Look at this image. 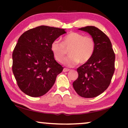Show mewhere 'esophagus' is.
Masks as SVG:
<instances>
[{
	"mask_svg": "<svg viewBox=\"0 0 128 128\" xmlns=\"http://www.w3.org/2000/svg\"><path fill=\"white\" fill-rule=\"evenodd\" d=\"M69 70H70V69H67V68H64V70H63V71H64V72H68V71H69Z\"/></svg>",
	"mask_w": 128,
	"mask_h": 128,
	"instance_id": "34e87169",
	"label": "esophagus"
}]
</instances>
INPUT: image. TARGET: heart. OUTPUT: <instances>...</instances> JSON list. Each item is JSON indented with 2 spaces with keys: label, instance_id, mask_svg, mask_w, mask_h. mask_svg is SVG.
Listing matches in <instances>:
<instances>
[{
  "label": "heart",
  "instance_id": "1",
  "mask_svg": "<svg viewBox=\"0 0 128 128\" xmlns=\"http://www.w3.org/2000/svg\"><path fill=\"white\" fill-rule=\"evenodd\" d=\"M50 48L54 58L59 62L64 60L66 55V50L69 49L70 56L64 60V64L69 67H73L79 62L85 64L92 58L95 51L96 42L92 36L70 32L64 36L62 43L58 40L52 42Z\"/></svg>",
  "mask_w": 128,
  "mask_h": 128
}]
</instances>
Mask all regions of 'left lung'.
I'll return each mask as SVG.
<instances>
[{"instance_id":"1","label":"left lung","mask_w":128,"mask_h":128,"mask_svg":"<svg viewBox=\"0 0 128 128\" xmlns=\"http://www.w3.org/2000/svg\"><path fill=\"white\" fill-rule=\"evenodd\" d=\"M78 30L92 36L96 48L92 58L77 69L78 76L73 86L81 97L94 98L102 93L111 83L115 71V53L109 38L98 28L87 26Z\"/></svg>"}]
</instances>
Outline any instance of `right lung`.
<instances>
[{
	"label": "right lung",
	"instance_id": "right-lung-1",
	"mask_svg": "<svg viewBox=\"0 0 128 128\" xmlns=\"http://www.w3.org/2000/svg\"><path fill=\"white\" fill-rule=\"evenodd\" d=\"M66 32L64 29L41 26L18 38L12 55V70L18 87L26 94L41 97L53 86L64 68L55 60L50 46Z\"/></svg>",
	"mask_w": 128,
	"mask_h": 128
}]
</instances>
